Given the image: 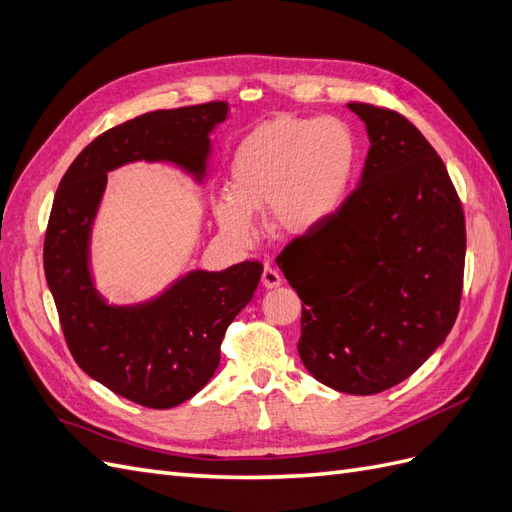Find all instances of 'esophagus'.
<instances>
[{
  "label": "esophagus",
  "mask_w": 512,
  "mask_h": 512,
  "mask_svg": "<svg viewBox=\"0 0 512 512\" xmlns=\"http://www.w3.org/2000/svg\"><path fill=\"white\" fill-rule=\"evenodd\" d=\"M260 282H262V286H265V288H277V286H282V275L277 273L273 267L267 265L265 271H262Z\"/></svg>",
  "instance_id": "obj_1"
}]
</instances>
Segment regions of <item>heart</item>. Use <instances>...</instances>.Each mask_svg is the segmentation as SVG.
<instances>
[{
    "mask_svg": "<svg viewBox=\"0 0 512 512\" xmlns=\"http://www.w3.org/2000/svg\"><path fill=\"white\" fill-rule=\"evenodd\" d=\"M356 164L359 147L344 121L275 117L239 143L230 162L228 194L215 203V218L239 243L254 239L252 211L260 209L267 213L271 235H312L342 207Z\"/></svg>",
    "mask_w": 512,
    "mask_h": 512,
    "instance_id": "heart-1",
    "label": "heart"
}]
</instances>
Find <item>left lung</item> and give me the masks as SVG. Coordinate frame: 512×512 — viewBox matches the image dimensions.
Returning <instances> with one entry per match:
<instances>
[{"mask_svg": "<svg viewBox=\"0 0 512 512\" xmlns=\"http://www.w3.org/2000/svg\"><path fill=\"white\" fill-rule=\"evenodd\" d=\"M348 108L371 143L359 188L275 262L305 303L297 348L309 374L374 395L412 376L451 333L466 220L444 162L404 115Z\"/></svg>", "mask_w": 512, "mask_h": 512, "instance_id": "8db88e82", "label": "left lung"}]
</instances>
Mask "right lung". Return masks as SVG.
<instances>
[{"label": "right lung", "mask_w": 512, "mask_h": 512, "mask_svg": "<svg viewBox=\"0 0 512 512\" xmlns=\"http://www.w3.org/2000/svg\"><path fill=\"white\" fill-rule=\"evenodd\" d=\"M228 102L153 111L91 141L61 179L44 235V275L74 361L87 376L134 404L175 408L220 365L228 324L252 301L262 265L190 271L158 299L108 305L89 273V237L106 173L136 160L173 162L198 181L207 173L209 134Z\"/></svg>", "instance_id": "obj_1"}]
</instances>
